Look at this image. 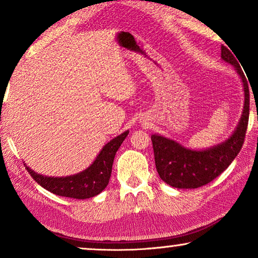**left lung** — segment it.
<instances>
[{"label":"left lung","mask_w":258,"mask_h":258,"mask_svg":"<svg viewBox=\"0 0 258 258\" xmlns=\"http://www.w3.org/2000/svg\"><path fill=\"white\" fill-rule=\"evenodd\" d=\"M227 47H221V58L234 66L241 77L244 91V105L238 124L234 133L223 142L207 149H190L177 141L151 135L155 164L161 179L177 189H195L206 185L227 169L241 150L244 142L249 119L250 95L244 73L239 66L238 58Z\"/></svg>","instance_id":"left-lung-1"}]
</instances>
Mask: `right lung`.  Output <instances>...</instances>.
<instances>
[{
    "mask_svg": "<svg viewBox=\"0 0 258 258\" xmlns=\"http://www.w3.org/2000/svg\"><path fill=\"white\" fill-rule=\"evenodd\" d=\"M128 134L129 132L126 130L121 135L109 141L102 148L93 163L83 171L77 172L75 175L66 176V177H54V176L51 177V176L37 174L28 165H26V168L38 184L55 195L72 197L76 200L90 199L103 191L108 185L116 151L121 147Z\"/></svg>",
    "mask_w": 258,
    "mask_h": 258,
    "instance_id": "add662e5",
    "label": "right lung"
}]
</instances>
